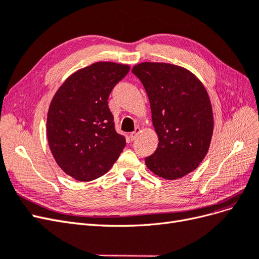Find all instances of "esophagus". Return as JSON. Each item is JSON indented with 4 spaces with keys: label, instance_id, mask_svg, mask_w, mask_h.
Instances as JSON below:
<instances>
[{
    "label": "esophagus",
    "instance_id": "esophagus-1",
    "mask_svg": "<svg viewBox=\"0 0 259 259\" xmlns=\"http://www.w3.org/2000/svg\"><path fill=\"white\" fill-rule=\"evenodd\" d=\"M139 133H140V128H139V127H136V128H135V131H134V132H132L131 134H130V138H131V140H135V139L137 138V136L139 135Z\"/></svg>",
    "mask_w": 259,
    "mask_h": 259
}]
</instances>
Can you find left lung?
<instances>
[{
	"label": "left lung",
	"mask_w": 259,
	"mask_h": 259,
	"mask_svg": "<svg viewBox=\"0 0 259 259\" xmlns=\"http://www.w3.org/2000/svg\"><path fill=\"white\" fill-rule=\"evenodd\" d=\"M150 101L159 137L147 167L164 179L182 178L205 158L214 130L213 109L204 85L189 70L166 62H142L132 69Z\"/></svg>",
	"instance_id": "1"
}]
</instances>
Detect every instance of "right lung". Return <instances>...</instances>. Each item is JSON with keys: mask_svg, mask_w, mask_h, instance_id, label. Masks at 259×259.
<instances>
[{"mask_svg": "<svg viewBox=\"0 0 259 259\" xmlns=\"http://www.w3.org/2000/svg\"><path fill=\"white\" fill-rule=\"evenodd\" d=\"M128 65L99 61L68 76L49 108L46 133L55 161L65 173L91 182L112 167L125 147L114 130L108 97Z\"/></svg>", "mask_w": 259, "mask_h": 259, "instance_id": "1", "label": "right lung"}]
</instances>
